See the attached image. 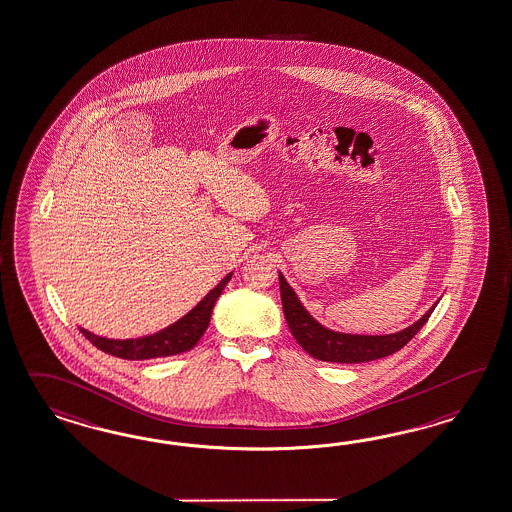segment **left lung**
I'll use <instances>...</instances> for the list:
<instances>
[{
	"label": "left lung",
	"instance_id": "left-lung-1",
	"mask_svg": "<svg viewBox=\"0 0 512 512\" xmlns=\"http://www.w3.org/2000/svg\"><path fill=\"white\" fill-rule=\"evenodd\" d=\"M278 280H280V297H282L284 315L293 338L299 341V345L306 353L323 362L360 364V362H371V360H379L384 356L397 353L420 332L421 327L427 323V319L436 308L434 304L433 308L414 325L395 334H386V336L343 334L319 325L314 317L304 310L299 297L295 295V291L280 273H278Z\"/></svg>",
	"mask_w": 512,
	"mask_h": 512
}]
</instances>
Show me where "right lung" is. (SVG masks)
<instances>
[{
	"label": "right lung",
	"mask_w": 512,
	"mask_h": 512,
	"mask_svg": "<svg viewBox=\"0 0 512 512\" xmlns=\"http://www.w3.org/2000/svg\"><path fill=\"white\" fill-rule=\"evenodd\" d=\"M230 278L232 273L224 276L223 280L211 289L210 293L198 302L189 314H185L182 319L172 323L171 327L163 328L156 334L135 338V340H109V338L96 336L85 328H79V330L94 347L124 360H150V358L185 353L193 349L197 341L202 338V334L206 332V328L210 325L215 301L223 293L224 286L230 282Z\"/></svg>",
	"instance_id": "right-lung-1"
}]
</instances>
